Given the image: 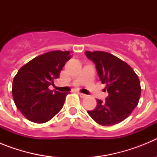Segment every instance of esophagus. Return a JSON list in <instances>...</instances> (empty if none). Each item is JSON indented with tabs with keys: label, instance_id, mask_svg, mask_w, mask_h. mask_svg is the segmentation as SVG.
Listing matches in <instances>:
<instances>
[{
	"label": "esophagus",
	"instance_id": "34e87169",
	"mask_svg": "<svg viewBox=\"0 0 157 157\" xmlns=\"http://www.w3.org/2000/svg\"><path fill=\"white\" fill-rule=\"evenodd\" d=\"M78 94L79 95V97H80V98H86V97H87L86 94H82V93H78Z\"/></svg>",
	"mask_w": 157,
	"mask_h": 157
}]
</instances>
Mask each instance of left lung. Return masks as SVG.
<instances>
[{"instance_id": "8db88e82", "label": "left lung", "mask_w": 157, "mask_h": 157, "mask_svg": "<svg viewBox=\"0 0 157 157\" xmlns=\"http://www.w3.org/2000/svg\"><path fill=\"white\" fill-rule=\"evenodd\" d=\"M95 64L100 80L106 84L109 97L97 99L94 110L87 111L95 122L102 126L117 124L127 119L138 104L141 86L138 75L127 63L106 52H85Z\"/></svg>"}]
</instances>
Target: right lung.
Segmentation results:
<instances>
[{
	"instance_id": "add662e5",
	"label": "right lung",
	"mask_w": 157,
	"mask_h": 157,
	"mask_svg": "<svg viewBox=\"0 0 157 157\" xmlns=\"http://www.w3.org/2000/svg\"><path fill=\"white\" fill-rule=\"evenodd\" d=\"M69 51H52L30 60L17 72L12 82L14 102L22 114L37 123L48 122L61 110L67 93L48 90L59 78Z\"/></svg>"
}]
</instances>
